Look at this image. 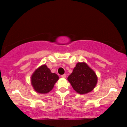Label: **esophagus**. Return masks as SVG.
<instances>
[{
  "label": "esophagus",
  "mask_w": 127,
  "mask_h": 127,
  "mask_svg": "<svg viewBox=\"0 0 127 127\" xmlns=\"http://www.w3.org/2000/svg\"><path fill=\"white\" fill-rule=\"evenodd\" d=\"M62 77L63 78H66V74H64V75H62Z\"/></svg>",
  "instance_id": "34e87169"
}]
</instances>
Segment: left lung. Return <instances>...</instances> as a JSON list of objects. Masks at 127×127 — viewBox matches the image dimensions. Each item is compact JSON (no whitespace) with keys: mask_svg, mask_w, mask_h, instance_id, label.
Instances as JSON below:
<instances>
[{"mask_svg":"<svg viewBox=\"0 0 127 127\" xmlns=\"http://www.w3.org/2000/svg\"><path fill=\"white\" fill-rule=\"evenodd\" d=\"M67 80L76 93L85 94L94 90L98 78L95 72L85 62H79Z\"/></svg>","mask_w":127,"mask_h":127,"instance_id":"8db88e82","label":"left lung"}]
</instances>
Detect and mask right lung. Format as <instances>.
<instances>
[{"mask_svg":"<svg viewBox=\"0 0 127 127\" xmlns=\"http://www.w3.org/2000/svg\"><path fill=\"white\" fill-rule=\"evenodd\" d=\"M59 79V76L51 72L46 64H43L36 69L32 74L31 84L37 93L47 94L53 89Z\"/></svg>","mask_w":127,"mask_h":127,"instance_id":"1","label":"right lung"}]
</instances>
